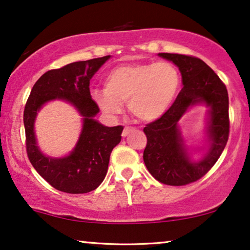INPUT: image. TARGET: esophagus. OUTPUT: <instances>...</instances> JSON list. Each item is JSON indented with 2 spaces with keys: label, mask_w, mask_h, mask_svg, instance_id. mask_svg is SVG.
<instances>
[{
  "label": "esophagus",
  "mask_w": 250,
  "mask_h": 250,
  "mask_svg": "<svg viewBox=\"0 0 250 250\" xmlns=\"http://www.w3.org/2000/svg\"><path fill=\"white\" fill-rule=\"evenodd\" d=\"M133 131H135L134 127H128V126H126V127L124 128V131H123V133H122V135L125 138V136H127L129 133L133 132Z\"/></svg>",
  "instance_id": "obj_1"
}]
</instances>
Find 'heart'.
<instances>
[{"instance_id":"obj_1","label":"heart","mask_w":250,"mask_h":250,"mask_svg":"<svg viewBox=\"0 0 250 250\" xmlns=\"http://www.w3.org/2000/svg\"><path fill=\"white\" fill-rule=\"evenodd\" d=\"M181 82L179 68L168 61L121 64L108 71L104 90H93L92 98L108 115H118L127 104L139 121L155 122L175 102Z\"/></svg>"}]
</instances>
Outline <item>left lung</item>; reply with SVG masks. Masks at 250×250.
I'll return each mask as SVG.
<instances>
[{
	"mask_svg": "<svg viewBox=\"0 0 250 250\" xmlns=\"http://www.w3.org/2000/svg\"><path fill=\"white\" fill-rule=\"evenodd\" d=\"M172 61L182 76L183 88L162 118L143 128L146 146L143 160L149 173L167 186H186L203 177L220 158L229 139L228 90L199 58L176 53H158ZM205 104L208 108L207 146L199 160H193L182 136L179 119L190 107Z\"/></svg>",
	"mask_w": 250,
	"mask_h": 250,
	"instance_id": "1",
	"label": "left lung"
}]
</instances>
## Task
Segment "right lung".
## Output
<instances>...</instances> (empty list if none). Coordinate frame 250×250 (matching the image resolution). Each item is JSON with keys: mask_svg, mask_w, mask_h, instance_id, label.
Wrapping results in <instances>:
<instances>
[{"mask_svg": "<svg viewBox=\"0 0 250 250\" xmlns=\"http://www.w3.org/2000/svg\"><path fill=\"white\" fill-rule=\"evenodd\" d=\"M109 59L110 56L77 61L46 71L34 85L27 100L23 111L27 155L37 173L62 192L86 193L97 189L107 174L112 149L122 140L123 126L108 127L94 118L100 109L90 93V80ZM53 100L74 105L83 122L77 146L64 157L44 155L37 145V114Z\"/></svg>", "mask_w": 250, "mask_h": 250, "instance_id": "right-lung-1", "label": "right lung"}]
</instances>
